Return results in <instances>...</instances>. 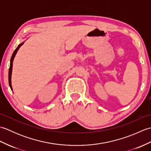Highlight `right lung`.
Wrapping results in <instances>:
<instances>
[{
    "instance_id": "1",
    "label": "right lung",
    "mask_w": 151,
    "mask_h": 151,
    "mask_svg": "<svg viewBox=\"0 0 151 151\" xmlns=\"http://www.w3.org/2000/svg\"><path fill=\"white\" fill-rule=\"evenodd\" d=\"M24 43L22 42L21 43V44H19L18 47L16 48V49L14 50V53H13L12 56V58H11V60H10V65H9V74H8V81H9V87H10L12 90H13L12 89V67H13V62H14V58L16 55V54H17L18 50L19 49V48H20L22 45H23V43Z\"/></svg>"
}]
</instances>
